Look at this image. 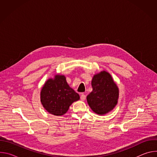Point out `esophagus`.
<instances>
[{"label": "esophagus", "mask_w": 157, "mask_h": 157, "mask_svg": "<svg viewBox=\"0 0 157 157\" xmlns=\"http://www.w3.org/2000/svg\"><path fill=\"white\" fill-rule=\"evenodd\" d=\"M86 96L84 94H82L80 96V98H81V101H84L86 99Z\"/></svg>", "instance_id": "esophagus-1"}]
</instances>
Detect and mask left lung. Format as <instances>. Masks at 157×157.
I'll return each instance as SVG.
<instances>
[{
  "mask_svg": "<svg viewBox=\"0 0 157 157\" xmlns=\"http://www.w3.org/2000/svg\"><path fill=\"white\" fill-rule=\"evenodd\" d=\"M93 91L86 99L91 109L99 115L113 110L117 104L119 88L111 75L105 71L95 75L92 79Z\"/></svg>",
  "mask_w": 157,
  "mask_h": 157,
  "instance_id": "1",
  "label": "left lung"
}]
</instances>
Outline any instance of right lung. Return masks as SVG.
<instances>
[{"mask_svg": "<svg viewBox=\"0 0 157 157\" xmlns=\"http://www.w3.org/2000/svg\"><path fill=\"white\" fill-rule=\"evenodd\" d=\"M79 99V94L67 83L64 75H56L44 84L40 100L43 107L55 116L64 115L73 102Z\"/></svg>", "mask_w": 157, "mask_h": 157, "instance_id": "1", "label": "right lung"}]
</instances>
